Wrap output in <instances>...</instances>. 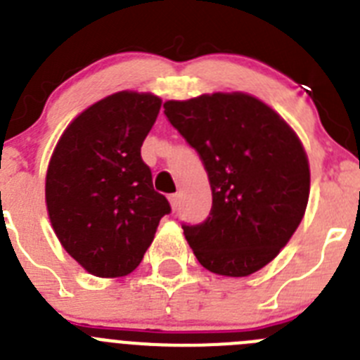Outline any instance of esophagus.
<instances>
[{"mask_svg": "<svg viewBox=\"0 0 360 360\" xmlns=\"http://www.w3.org/2000/svg\"><path fill=\"white\" fill-rule=\"evenodd\" d=\"M169 203H171V207H173V211H174V209L178 207V203H180V195H171L169 196Z\"/></svg>", "mask_w": 360, "mask_h": 360, "instance_id": "34e87169", "label": "esophagus"}]
</instances>
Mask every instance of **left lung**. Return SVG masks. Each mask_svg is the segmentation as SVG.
<instances>
[{"label":"left lung","instance_id":"8db88e82","mask_svg":"<svg viewBox=\"0 0 360 360\" xmlns=\"http://www.w3.org/2000/svg\"><path fill=\"white\" fill-rule=\"evenodd\" d=\"M165 115L198 151L212 191L200 225H182L200 265L245 278L288 243L307 211L310 165L287 120L243 91L164 103Z\"/></svg>","mask_w":360,"mask_h":360}]
</instances>
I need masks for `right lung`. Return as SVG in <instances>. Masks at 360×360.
<instances>
[{
    "instance_id": "right-lung-1",
    "label": "right lung",
    "mask_w": 360,
    "mask_h": 360,
    "mask_svg": "<svg viewBox=\"0 0 360 360\" xmlns=\"http://www.w3.org/2000/svg\"><path fill=\"white\" fill-rule=\"evenodd\" d=\"M160 106L153 94L108 95L68 124L50 158V224L66 252L97 278L131 274L171 211L141 157Z\"/></svg>"
}]
</instances>
